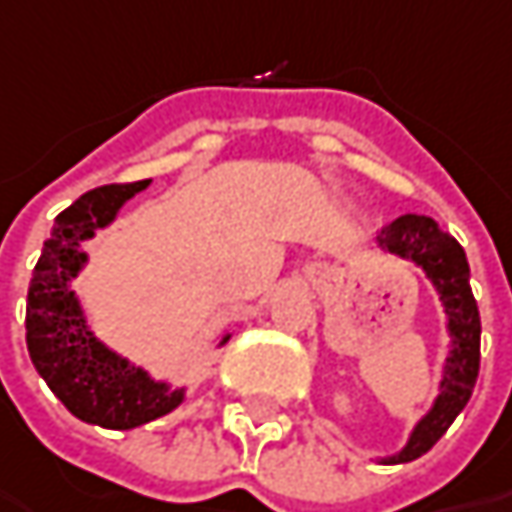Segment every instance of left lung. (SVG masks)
<instances>
[{"mask_svg": "<svg viewBox=\"0 0 512 512\" xmlns=\"http://www.w3.org/2000/svg\"><path fill=\"white\" fill-rule=\"evenodd\" d=\"M378 246L395 257L412 260L424 269L435 286L447 315L450 349L444 358V375L438 384L433 407L412 427L407 444L395 456L381 458V464H407L433 450V444L450 430L456 415L470 401L481 361V318L470 289V263L453 234L441 232L433 217L404 214L392 220L378 234Z\"/></svg>", "mask_w": 512, "mask_h": 512, "instance_id": "obj_1", "label": "left lung"}]
</instances>
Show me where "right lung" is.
Instances as JSON below:
<instances>
[{
  "instance_id": "right-lung-1",
  "label": "right lung",
  "mask_w": 512,
  "mask_h": 512,
  "mask_svg": "<svg viewBox=\"0 0 512 512\" xmlns=\"http://www.w3.org/2000/svg\"><path fill=\"white\" fill-rule=\"evenodd\" d=\"M148 183L102 186L56 214L28 286L25 341L36 372L71 415L105 430H134L177 410L186 398L183 387L154 381L143 367L102 344L71 289V280L88 263L82 243L111 226L125 200L148 189ZM229 338L223 335L220 346Z\"/></svg>"
}]
</instances>
